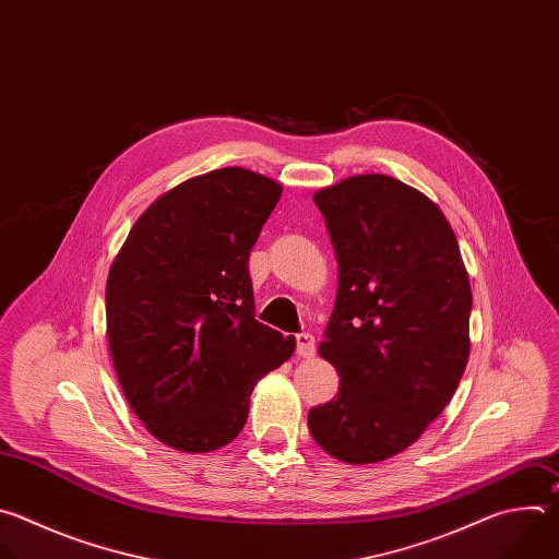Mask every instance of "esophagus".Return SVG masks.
<instances>
[{
    "label": "esophagus",
    "instance_id": "1",
    "mask_svg": "<svg viewBox=\"0 0 559 559\" xmlns=\"http://www.w3.org/2000/svg\"><path fill=\"white\" fill-rule=\"evenodd\" d=\"M295 344H297V355L299 357H312L314 355V337L310 332H297Z\"/></svg>",
    "mask_w": 559,
    "mask_h": 559
}]
</instances>
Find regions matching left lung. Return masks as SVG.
I'll use <instances>...</instances> for the list:
<instances>
[{
	"label": "left lung",
	"instance_id": "left-lung-1",
	"mask_svg": "<svg viewBox=\"0 0 559 559\" xmlns=\"http://www.w3.org/2000/svg\"><path fill=\"white\" fill-rule=\"evenodd\" d=\"M312 200L340 269L319 355L342 385L308 412V429L330 456L370 465L407 450L454 396L469 359V275L448 217L396 178L353 176Z\"/></svg>",
	"mask_w": 559,
	"mask_h": 559
}]
</instances>
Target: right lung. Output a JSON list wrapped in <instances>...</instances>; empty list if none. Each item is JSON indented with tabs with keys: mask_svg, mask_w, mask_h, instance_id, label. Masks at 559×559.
<instances>
[{
	"mask_svg": "<svg viewBox=\"0 0 559 559\" xmlns=\"http://www.w3.org/2000/svg\"><path fill=\"white\" fill-rule=\"evenodd\" d=\"M282 195L225 167L160 195L132 227L105 286L107 342L128 403L180 452L229 444L251 392L295 350L255 319L249 255Z\"/></svg>",
	"mask_w": 559,
	"mask_h": 559,
	"instance_id": "right-lung-1",
	"label": "right lung"
}]
</instances>
